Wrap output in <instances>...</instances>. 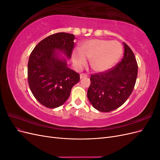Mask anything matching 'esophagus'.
<instances>
[{
    "mask_svg": "<svg viewBox=\"0 0 160 160\" xmlns=\"http://www.w3.org/2000/svg\"><path fill=\"white\" fill-rule=\"evenodd\" d=\"M88 77V75H87V74H85V73L80 74V78L81 79L84 78V77Z\"/></svg>",
    "mask_w": 160,
    "mask_h": 160,
    "instance_id": "obj_1",
    "label": "esophagus"
}]
</instances>
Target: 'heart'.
<instances>
[{"instance_id":"1","label":"heart","mask_w":160,"mask_h":160,"mask_svg":"<svg viewBox=\"0 0 160 160\" xmlns=\"http://www.w3.org/2000/svg\"><path fill=\"white\" fill-rule=\"evenodd\" d=\"M80 52L73 51L72 61L77 67L86 64L89 59L91 69L96 72H103L110 69L119 60L123 52L121 43L116 41L91 39L84 42L79 47Z\"/></svg>"}]
</instances>
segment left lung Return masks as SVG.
<instances>
[{"instance_id": "obj_1", "label": "left lung", "mask_w": 160, "mask_h": 160, "mask_svg": "<svg viewBox=\"0 0 160 160\" xmlns=\"http://www.w3.org/2000/svg\"><path fill=\"white\" fill-rule=\"evenodd\" d=\"M124 55L112 68L91 75L88 98L93 108L109 112L122 106L132 94L138 66L132 50L123 42Z\"/></svg>"}]
</instances>
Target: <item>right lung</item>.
<instances>
[{
	"mask_svg": "<svg viewBox=\"0 0 160 160\" xmlns=\"http://www.w3.org/2000/svg\"><path fill=\"white\" fill-rule=\"evenodd\" d=\"M72 34L58 32L40 41L28 62V83L36 99L48 108H56L69 98L72 87L80 80L79 73L67 67L55 51L71 58L74 48Z\"/></svg>",
	"mask_w": 160,
	"mask_h": 160,
	"instance_id": "1",
	"label": "right lung"
}]
</instances>
